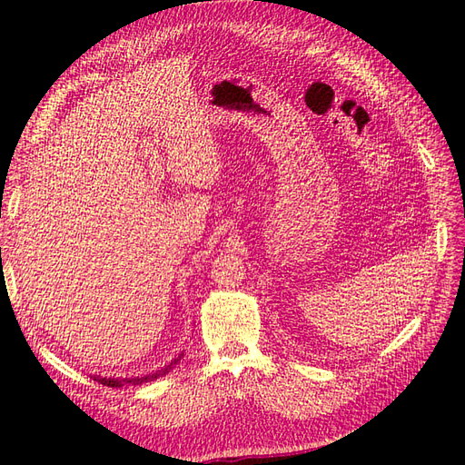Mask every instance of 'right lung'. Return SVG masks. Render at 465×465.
<instances>
[{
	"label": "right lung",
	"instance_id": "obj_1",
	"mask_svg": "<svg viewBox=\"0 0 465 465\" xmlns=\"http://www.w3.org/2000/svg\"><path fill=\"white\" fill-rule=\"evenodd\" d=\"M183 358V351L177 355L175 360H172V363H167V365H163L162 370H157V371H153V373H145V375H132V378H102V375H92V378L95 380V381H100V383H104V385H107V388H122V385H125V383H143V381H152V380H157L160 378V375H165L167 371H170L173 365L180 361Z\"/></svg>",
	"mask_w": 465,
	"mask_h": 465
}]
</instances>
